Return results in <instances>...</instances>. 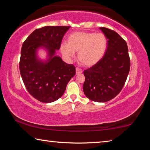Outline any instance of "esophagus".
Here are the masks:
<instances>
[{
    "label": "esophagus",
    "instance_id": "esophagus-1",
    "mask_svg": "<svg viewBox=\"0 0 150 150\" xmlns=\"http://www.w3.org/2000/svg\"><path fill=\"white\" fill-rule=\"evenodd\" d=\"M82 70L81 69H79V68H76V74L77 75H79V74H81V73H82Z\"/></svg>",
    "mask_w": 150,
    "mask_h": 150
}]
</instances>
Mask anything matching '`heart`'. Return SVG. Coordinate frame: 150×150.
<instances>
[{
  "label": "heart",
  "instance_id": "heart-1",
  "mask_svg": "<svg viewBox=\"0 0 150 150\" xmlns=\"http://www.w3.org/2000/svg\"><path fill=\"white\" fill-rule=\"evenodd\" d=\"M107 40L103 33L78 32L71 34L67 44L60 46L62 54L67 58L74 57L77 53L78 61L85 67H91L98 63L105 54Z\"/></svg>",
  "mask_w": 150,
  "mask_h": 150
}]
</instances>
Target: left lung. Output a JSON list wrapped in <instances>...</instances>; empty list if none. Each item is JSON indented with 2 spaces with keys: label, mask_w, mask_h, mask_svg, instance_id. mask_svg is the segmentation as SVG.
I'll use <instances>...</instances> for the list:
<instances>
[{
  "label": "left lung",
  "mask_w": 150,
  "mask_h": 150,
  "mask_svg": "<svg viewBox=\"0 0 150 150\" xmlns=\"http://www.w3.org/2000/svg\"><path fill=\"white\" fill-rule=\"evenodd\" d=\"M107 40L105 54L99 62L84 71L83 92L98 103L110 100L120 92L130 71V60L125 40L114 30L100 27Z\"/></svg>",
  "instance_id": "1"
}]
</instances>
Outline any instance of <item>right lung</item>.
I'll return each instance as SVG.
<instances>
[{"mask_svg":"<svg viewBox=\"0 0 150 150\" xmlns=\"http://www.w3.org/2000/svg\"><path fill=\"white\" fill-rule=\"evenodd\" d=\"M70 26H45L36 29L23 43L20 72L27 91L35 99L44 103L57 100L64 93L67 83L75 75V67L55 55L63 35ZM44 48L47 60H40L37 51Z\"/></svg>","mask_w":150,"mask_h":150,"instance_id":"right-lung-1","label":"right lung"}]
</instances>
